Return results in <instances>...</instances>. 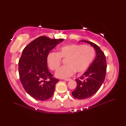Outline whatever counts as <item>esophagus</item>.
<instances>
[{"label":"esophagus","mask_w":126,"mask_h":126,"mask_svg":"<svg viewBox=\"0 0 126 126\" xmlns=\"http://www.w3.org/2000/svg\"><path fill=\"white\" fill-rule=\"evenodd\" d=\"M64 80L66 81H70V80H71V79H65Z\"/></svg>","instance_id":"obj_1"}]
</instances>
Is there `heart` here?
<instances>
[{
	"label": "heart",
	"mask_w": 126,
	"mask_h": 126,
	"mask_svg": "<svg viewBox=\"0 0 126 126\" xmlns=\"http://www.w3.org/2000/svg\"><path fill=\"white\" fill-rule=\"evenodd\" d=\"M95 57V50L89 45L70 44L61 47L57 52H50L47 57L49 67L56 70L60 66L62 58L66 59V65L61 66L56 72L60 78H67L76 72L82 74L87 70Z\"/></svg>",
	"instance_id": "obj_1"
}]
</instances>
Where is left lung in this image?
I'll return each mask as SVG.
<instances>
[{"mask_svg": "<svg viewBox=\"0 0 126 126\" xmlns=\"http://www.w3.org/2000/svg\"><path fill=\"white\" fill-rule=\"evenodd\" d=\"M90 44L96 51L94 61L83 75L76 79L77 86L72 95L77 99H85L94 95L101 87L107 71L106 56L98 45L93 42L82 41Z\"/></svg>", "mask_w": 126, "mask_h": 126, "instance_id": "left-lung-1", "label": "left lung"}]
</instances>
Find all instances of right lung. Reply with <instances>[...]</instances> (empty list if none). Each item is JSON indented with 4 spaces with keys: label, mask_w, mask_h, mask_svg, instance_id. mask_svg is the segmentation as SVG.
I'll use <instances>...</instances> for the list:
<instances>
[{
    "label": "right lung",
    "mask_w": 126,
    "mask_h": 126,
    "mask_svg": "<svg viewBox=\"0 0 126 126\" xmlns=\"http://www.w3.org/2000/svg\"><path fill=\"white\" fill-rule=\"evenodd\" d=\"M63 41V38L41 36L23 50L18 63L19 79L26 92L37 100H47L53 94L59 80L48 70L47 57L50 51Z\"/></svg>",
    "instance_id": "right-lung-1"
}]
</instances>
